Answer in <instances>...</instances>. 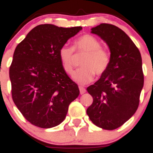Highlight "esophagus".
<instances>
[{"label": "esophagus", "instance_id": "34e87169", "mask_svg": "<svg viewBox=\"0 0 153 153\" xmlns=\"http://www.w3.org/2000/svg\"><path fill=\"white\" fill-rule=\"evenodd\" d=\"M79 91H80L81 94H84L85 92H86V89L82 86H79Z\"/></svg>", "mask_w": 153, "mask_h": 153}]
</instances>
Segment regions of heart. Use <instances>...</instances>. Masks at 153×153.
<instances>
[{"instance_id": "heart-1", "label": "heart", "mask_w": 153, "mask_h": 153, "mask_svg": "<svg viewBox=\"0 0 153 153\" xmlns=\"http://www.w3.org/2000/svg\"><path fill=\"white\" fill-rule=\"evenodd\" d=\"M74 50L77 53H86L82 59V68L75 71L73 80L79 85H86L94 79V75L100 76L108 70L110 65V54L102 48V43L97 38L91 35H84L74 42V47L64 45L58 53L61 67L66 74H71L74 68Z\"/></svg>"}]
</instances>
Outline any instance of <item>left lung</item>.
I'll return each mask as SVG.
<instances>
[{
	"label": "left lung",
	"instance_id": "obj_1",
	"mask_svg": "<svg viewBox=\"0 0 153 153\" xmlns=\"http://www.w3.org/2000/svg\"><path fill=\"white\" fill-rule=\"evenodd\" d=\"M108 45L110 65L100 79L87 88L93 102L86 110L95 125L114 130L134 115L144 85L141 53L130 37L114 25L91 29Z\"/></svg>",
	"mask_w": 153,
	"mask_h": 153
}]
</instances>
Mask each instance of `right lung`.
<instances>
[{
    "instance_id": "add662e5",
    "label": "right lung",
    "mask_w": 153,
    "mask_h": 153,
    "mask_svg": "<svg viewBox=\"0 0 153 153\" xmlns=\"http://www.w3.org/2000/svg\"><path fill=\"white\" fill-rule=\"evenodd\" d=\"M82 29L37 25L15 48L9 69L12 99L23 117L35 126H57L79 96L78 85L64 71L58 53Z\"/></svg>"
}]
</instances>
